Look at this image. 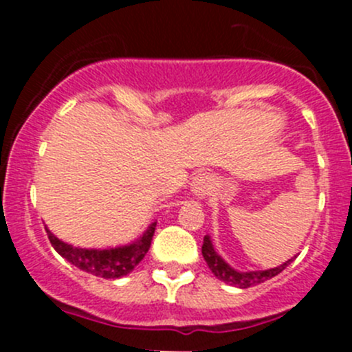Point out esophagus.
I'll use <instances>...</instances> for the list:
<instances>
[{
  "instance_id": "1",
  "label": "esophagus",
  "mask_w": 352,
  "mask_h": 352,
  "mask_svg": "<svg viewBox=\"0 0 352 352\" xmlns=\"http://www.w3.org/2000/svg\"><path fill=\"white\" fill-rule=\"evenodd\" d=\"M190 186H192L190 189L196 196H208L211 192L212 186H214V177L211 173H199V175L194 177Z\"/></svg>"
}]
</instances>
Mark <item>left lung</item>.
<instances>
[{
    "label": "left lung",
    "mask_w": 352,
    "mask_h": 352,
    "mask_svg": "<svg viewBox=\"0 0 352 352\" xmlns=\"http://www.w3.org/2000/svg\"><path fill=\"white\" fill-rule=\"evenodd\" d=\"M202 255H204V261L208 262L209 269H211L212 274L219 279V281H225L232 286H239V287H250V286H257L261 283L267 281V279L274 278L278 276L279 272L285 271V269L289 265L287 261L283 265L274 269H267V271H252V272H239L235 269L230 267L221 257L214 252V247H212L211 240L209 236H204V242H202Z\"/></svg>",
    "instance_id": "1"
}]
</instances>
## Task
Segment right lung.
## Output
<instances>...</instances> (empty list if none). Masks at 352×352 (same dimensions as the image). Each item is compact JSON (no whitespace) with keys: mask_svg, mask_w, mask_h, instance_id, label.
<instances>
[{"mask_svg":"<svg viewBox=\"0 0 352 352\" xmlns=\"http://www.w3.org/2000/svg\"><path fill=\"white\" fill-rule=\"evenodd\" d=\"M155 226L156 223L146 230V233L136 243L119 248H109V250H91V248L88 250V248L73 247V245H67L56 239L49 230H45V232H47L49 242L56 248V252L66 261H69L71 264L76 265L78 269L97 276V278L117 279L129 274L143 261L146 252L150 250Z\"/></svg>","mask_w":352,"mask_h":352,"instance_id":"1","label":"right lung"}]
</instances>
